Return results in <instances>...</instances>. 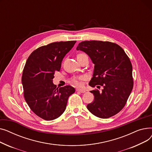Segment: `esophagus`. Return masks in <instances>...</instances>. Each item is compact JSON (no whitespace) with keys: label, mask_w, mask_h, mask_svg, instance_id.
I'll use <instances>...</instances> for the list:
<instances>
[{"label":"esophagus","mask_w":152,"mask_h":152,"mask_svg":"<svg viewBox=\"0 0 152 152\" xmlns=\"http://www.w3.org/2000/svg\"><path fill=\"white\" fill-rule=\"evenodd\" d=\"M76 91L77 92H81V93H85L86 92V90L83 89H79V88H77L76 89Z\"/></svg>","instance_id":"1"}]
</instances>
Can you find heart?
Masks as SVG:
<instances>
[{"mask_svg": "<svg viewBox=\"0 0 152 152\" xmlns=\"http://www.w3.org/2000/svg\"><path fill=\"white\" fill-rule=\"evenodd\" d=\"M86 55L84 53H79L77 54L76 55V57H77V60H81L83 58H84V57H86ZM84 79V77L83 76H81L79 77H73L71 79V83H73V84L76 85V86H79L81 84V82H80V80H81V79Z\"/></svg>", "mask_w": 152, "mask_h": 152, "instance_id": "obj_1", "label": "heart"}]
</instances>
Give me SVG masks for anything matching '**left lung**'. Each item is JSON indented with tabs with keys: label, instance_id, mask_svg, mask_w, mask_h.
I'll list each match as a JSON object with an SVG mask.
<instances>
[{
	"label": "left lung",
	"instance_id": "1",
	"mask_svg": "<svg viewBox=\"0 0 152 152\" xmlns=\"http://www.w3.org/2000/svg\"><path fill=\"white\" fill-rule=\"evenodd\" d=\"M77 50L88 55L95 65L89 85L98 89L91 91L94 100L87 105L90 112L100 118L118 113L125 106L132 90V66L129 58L119 45L108 41H86Z\"/></svg>",
	"mask_w": 152,
	"mask_h": 152
}]
</instances>
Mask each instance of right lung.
<instances>
[{
	"label": "right lung",
	"instance_id": "right-lung-1",
	"mask_svg": "<svg viewBox=\"0 0 152 152\" xmlns=\"http://www.w3.org/2000/svg\"><path fill=\"white\" fill-rule=\"evenodd\" d=\"M76 41L52 42L41 46L29 56L24 67L21 81L24 97L31 110L39 117L50 121L65 111L73 87L58 88L52 83L54 74Z\"/></svg>",
	"mask_w": 152,
	"mask_h": 152
}]
</instances>
